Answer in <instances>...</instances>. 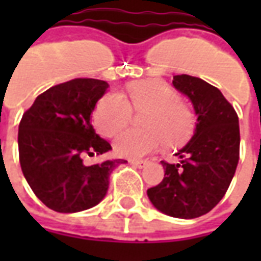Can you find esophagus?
Returning a JSON list of instances; mask_svg holds the SVG:
<instances>
[{
	"label": "esophagus",
	"instance_id": "1",
	"mask_svg": "<svg viewBox=\"0 0 261 261\" xmlns=\"http://www.w3.org/2000/svg\"><path fill=\"white\" fill-rule=\"evenodd\" d=\"M130 164L133 165V166H136V168L142 169V168H145L148 165V161H130Z\"/></svg>",
	"mask_w": 261,
	"mask_h": 261
}]
</instances>
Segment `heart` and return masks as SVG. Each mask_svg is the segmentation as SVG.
I'll list each match as a JSON object with an SVG mask.
<instances>
[{"instance_id": "heart-1", "label": "heart", "mask_w": 261, "mask_h": 261, "mask_svg": "<svg viewBox=\"0 0 261 261\" xmlns=\"http://www.w3.org/2000/svg\"><path fill=\"white\" fill-rule=\"evenodd\" d=\"M131 108L141 110L142 128H127L114 138L116 153L125 158H140L156 151L164 141L177 145L192 134L194 116L181 102L176 91L162 80L131 84L125 95L109 92L100 97L93 112V121L103 136H113L131 117Z\"/></svg>"}]
</instances>
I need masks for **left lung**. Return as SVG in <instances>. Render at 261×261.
Listing matches in <instances>:
<instances>
[{"label":"left lung","instance_id":"left-lung-1","mask_svg":"<svg viewBox=\"0 0 261 261\" xmlns=\"http://www.w3.org/2000/svg\"><path fill=\"white\" fill-rule=\"evenodd\" d=\"M172 84L190 99L196 128L173 153L179 159L176 164L161 162L164 180L147 194L161 213L192 219L210 213L229 187L239 162V119L218 88L205 81L181 74Z\"/></svg>","mask_w":261,"mask_h":261}]
</instances>
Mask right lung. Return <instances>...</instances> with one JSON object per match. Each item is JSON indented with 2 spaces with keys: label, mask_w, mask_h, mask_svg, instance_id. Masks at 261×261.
<instances>
[{
  "label": "right lung",
  "mask_w": 261,
  "mask_h": 261,
  "mask_svg": "<svg viewBox=\"0 0 261 261\" xmlns=\"http://www.w3.org/2000/svg\"><path fill=\"white\" fill-rule=\"evenodd\" d=\"M106 81L76 78L36 97L19 123L18 148L23 176L36 197L57 213H80L102 201L109 177L124 159L85 165L84 156L112 149L92 127V113Z\"/></svg>",
  "instance_id": "obj_1"
}]
</instances>
